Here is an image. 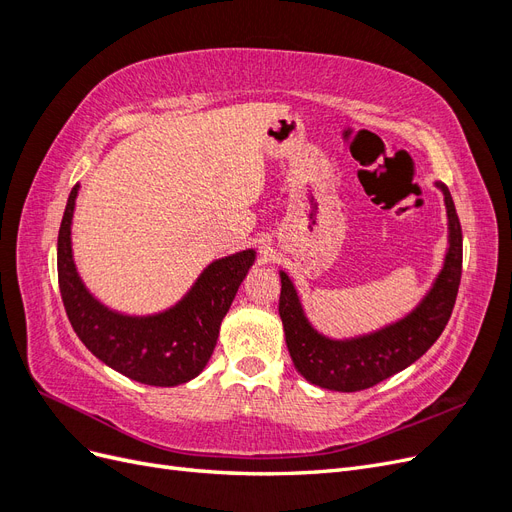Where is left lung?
Returning <instances> with one entry per match:
<instances>
[{"label": "left lung", "instance_id": "8db88e82", "mask_svg": "<svg viewBox=\"0 0 512 512\" xmlns=\"http://www.w3.org/2000/svg\"><path fill=\"white\" fill-rule=\"evenodd\" d=\"M436 188L444 194L448 215V252L431 290L406 318L369 335L331 339L309 324L294 284L284 271H280V318L286 333V346L294 367L307 382L342 393L369 389L421 359L442 335L453 314L461 282L463 237L451 192L440 181Z\"/></svg>", "mask_w": 512, "mask_h": 512}]
</instances>
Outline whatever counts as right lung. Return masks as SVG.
<instances>
[{"instance_id": "1", "label": "right lung", "mask_w": 512, "mask_h": 512, "mask_svg": "<svg viewBox=\"0 0 512 512\" xmlns=\"http://www.w3.org/2000/svg\"><path fill=\"white\" fill-rule=\"evenodd\" d=\"M74 185L57 237V275L61 301L74 333L87 350L119 374L149 386L190 382L209 363L220 324L254 265L256 252L243 250L213 260L173 307L151 316H128L102 305L91 294L72 258Z\"/></svg>"}]
</instances>
